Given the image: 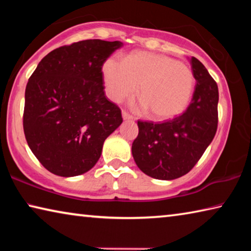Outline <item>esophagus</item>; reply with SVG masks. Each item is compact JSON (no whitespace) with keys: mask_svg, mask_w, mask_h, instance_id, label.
Wrapping results in <instances>:
<instances>
[{"mask_svg":"<svg viewBox=\"0 0 251 251\" xmlns=\"http://www.w3.org/2000/svg\"><path fill=\"white\" fill-rule=\"evenodd\" d=\"M122 116H123V120H124V121H130V120H133V116L129 115L128 113L125 112V110H123V112H122Z\"/></svg>","mask_w":251,"mask_h":251,"instance_id":"esophagus-1","label":"esophagus"}]
</instances>
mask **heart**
Returning <instances> with one entry per match:
<instances>
[{"mask_svg": "<svg viewBox=\"0 0 251 251\" xmlns=\"http://www.w3.org/2000/svg\"><path fill=\"white\" fill-rule=\"evenodd\" d=\"M101 73L110 100L120 101L139 88L142 99L133 103V107L137 112L151 110L158 121L180 115L189 104L195 86L188 66L166 55L145 50L130 53L124 61L107 58Z\"/></svg>", "mask_w": 251, "mask_h": 251, "instance_id": "b5f03b06", "label": "heart"}]
</instances>
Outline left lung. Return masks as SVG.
Masks as SVG:
<instances>
[{
  "label": "left lung",
  "instance_id": "8db88e82",
  "mask_svg": "<svg viewBox=\"0 0 251 251\" xmlns=\"http://www.w3.org/2000/svg\"><path fill=\"white\" fill-rule=\"evenodd\" d=\"M196 86L192 103L181 115L164 123L138 121L131 145L136 165L156 179L186 175L215 137L218 124V86L196 57L190 58Z\"/></svg>",
  "mask_w": 251,
  "mask_h": 251
}]
</instances>
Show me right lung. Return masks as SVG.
<instances>
[{"mask_svg": "<svg viewBox=\"0 0 251 251\" xmlns=\"http://www.w3.org/2000/svg\"><path fill=\"white\" fill-rule=\"evenodd\" d=\"M120 41H80L42 58L25 88L23 128L28 147L54 175L87 173L105 139L123 123L105 96L101 66Z\"/></svg>", "mask_w": 251, "mask_h": 251, "instance_id": "right-lung-1", "label": "right lung"}]
</instances>
